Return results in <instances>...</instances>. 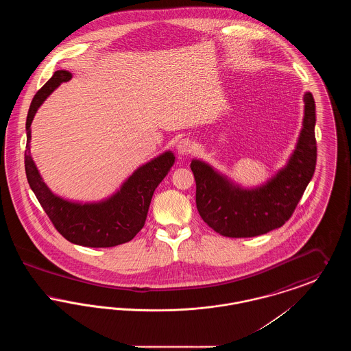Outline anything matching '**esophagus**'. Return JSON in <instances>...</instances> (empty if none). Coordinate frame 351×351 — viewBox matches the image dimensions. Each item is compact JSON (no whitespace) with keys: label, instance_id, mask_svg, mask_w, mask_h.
Masks as SVG:
<instances>
[{"label":"esophagus","instance_id":"34e87169","mask_svg":"<svg viewBox=\"0 0 351 351\" xmlns=\"http://www.w3.org/2000/svg\"><path fill=\"white\" fill-rule=\"evenodd\" d=\"M193 149H195V145H193V142L189 138L180 139L179 143H178V151H179L180 155H188V154H191L193 151Z\"/></svg>","mask_w":351,"mask_h":351}]
</instances>
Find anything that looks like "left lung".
I'll list each match as a JSON object with an SVG mask.
<instances>
[{
    "label": "left lung",
    "instance_id": "obj_1",
    "mask_svg": "<svg viewBox=\"0 0 351 351\" xmlns=\"http://www.w3.org/2000/svg\"><path fill=\"white\" fill-rule=\"evenodd\" d=\"M304 121L298 146L288 165L256 189H241L213 168L192 160L196 180V206L204 222L216 233L247 238L283 226L293 215L317 160L315 135L316 105L312 93L304 95Z\"/></svg>",
    "mask_w": 351,
    "mask_h": 351
}]
</instances>
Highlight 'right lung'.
<instances>
[{
  "label": "right lung",
  "instance_id": "obj_1",
  "mask_svg": "<svg viewBox=\"0 0 351 351\" xmlns=\"http://www.w3.org/2000/svg\"><path fill=\"white\" fill-rule=\"evenodd\" d=\"M71 77L68 71H56L34 96L26 119V176L52 225L67 241L85 247H113L132 241L141 232L146 222L154 191L166 178L175 156L167 151L138 168L116 195L97 204H77L55 196L42 180L30 155V126L42 102L55 88Z\"/></svg>",
  "mask_w": 351,
  "mask_h": 351
}]
</instances>
